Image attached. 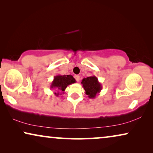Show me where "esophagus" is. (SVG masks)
<instances>
[{
	"label": "esophagus",
	"mask_w": 153,
	"mask_h": 153,
	"mask_svg": "<svg viewBox=\"0 0 153 153\" xmlns=\"http://www.w3.org/2000/svg\"><path fill=\"white\" fill-rule=\"evenodd\" d=\"M74 78L76 80V81H79V80H80V76H79V75H75Z\"/></svg>",
	"instance_id": "34e87169"
}]
</instances>
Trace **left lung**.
<instances>
[{
	"label": "left lung",
	"mask_w": 153,
	"mask_h": 153,
	"mask_svg": "<svg viewBox=\"0 0 153 153\" xmlns=\"http://www.w3.org/2000/svg\"><path fill=\"white\" fill-rule=\"evenodd\" d=\"M82 86L85 90V94L88 95L89 98H95L102 89V84L99 82L97 77L95 76H88L87 78L82 79L81 81Z\"/></svg>",
	"instance_id": "obj_1"
}]
</instances>
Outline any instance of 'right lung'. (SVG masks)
Listing matches in <instances>:
<instances>
[{
  "instance_id": "1",
  "label": "right lung",
  "mask_w": 153,
  "mask_h": 153,
  "mask_svg": "<svg viewBox=\"0 0 153 153\" xmlns=\"http://www.w3.org/2000/svg\"><path fill=\"white\" fill-rule=\"evenodd\" d=\"M76 82V80L72 75H56L53 77V80L51 82L50 88L55 89L53 94L56 96H59L64 93L68 85Z\"/></svg>"
}]
</instances>
